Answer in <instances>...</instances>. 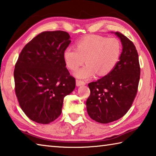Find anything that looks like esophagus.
<instances>
[{
  "label": "esophagus",
  "instance_id": "esophagus-1",
  "mask_svg": "<svg viewBox=\"0 0 156 156\" xmlns=\"http://www.w3.org/2000/svg\"><path fill=\"white\" fill-rule=\"evenodd\" d=\"M86 84L85 82L80 80H76V85L77 86H80V85H84Z\"/></svg>",
  "mask_w": 156,
  "mask_h": 156
}]
</instances>
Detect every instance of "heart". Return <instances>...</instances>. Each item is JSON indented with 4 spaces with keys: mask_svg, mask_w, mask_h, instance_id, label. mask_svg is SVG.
Segmentation results:
<instances>
[{
    "mask_svg": "<svg viewBox=\"0 0 156 156\" xmlns=\"http://www.w3.org/2000/svg\"><path fill=\"white\" fill-rule=\"evenodd\" d=\"M76 48L68 47L64 50L63 58L66 65L74 71L83 64L87 65L75 73L79 78L89 79L97 73L104 76L112 72L119 62L122 47L116 38L91 35L76 42Z\"/></svg>",
    "mask_w": 156,
    "mask_h": 156,
    "instance_id": "heart-1",
    "label": "heart"
}]
</instances>
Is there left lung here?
<instances>
[{
  "mask_svg": "<svg viewBox=\"0 0 156 156\" xmlns=\"http://www.w3.org/2000/svg\"><path fill=\"white\" fill-rule=\"evenodd\" d=\"M122 44L119 62L109 74L88 84L87 111L91 119L107 124L120 119L130 109L138 92L140 76L138 54L133 42L119 31Z\"/></svg>",
  "mask_w": 156,
  "mask_h": 156,
  "instance_id": "obj_1",
  "label": "left lung"
}]
</instances>
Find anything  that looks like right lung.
<instances>
[{
    "instance_id": "obj_1",
    "label": "right lung",
    "mask_w": 156,
    "mask_h": 156,
    "mask_svg": "<svg viewBox=\"0 0 156 156\" xmlns=\"http://www.w3.org/2000/svg\"><path fill=\"white\" fill-rule=\"evenodd\" d=\"M69 38L66 31H43L26 44L18 56L14 71L16 96L34 122L49 124L57 119L64 98L75 89L76 79L63 58Z\"/></svg>"
}]
</instances>
